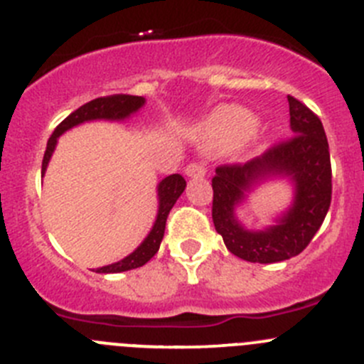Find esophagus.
<instances>
[{"instance_id": "1", "label": "esophagus", "mask_w": 364, "mask_h": 364, "mask_svg": "<svg viewBox=\"0 0 364 364\" xmlns=\"http://www.w3.org/2000/svg\"><path fill=\"white\" fill-rule=\"evenodd\" d=\"M185 172L188 178H204L206 176V167L200 161H192V164L186 165Z\"/></svg>"}]
</instances>
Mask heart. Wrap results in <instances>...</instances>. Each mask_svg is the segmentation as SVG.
Listing matches in <instances>:
<instances>
[{"mask_svg":"<svg viewBox=\"0 0 364 364\" xmlns=\"http://www.w3.org/2000/svg\"><path fill=\"white\" fill-rule=\"evenodd\" d=\"M257 121L250 112L242 108H225L213 117L210 144L215 147H229L242 142L256 129Z\"/></svg>","mask_w":364,"mask_h":364,"instance_id":"obj_1","label":"heart"}]
</instances>
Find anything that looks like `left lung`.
Listing matches in <instances>:
<instances>
[{"label": "left lung", "instance_id": "obj_1", "mask_svg": "<svg viewBox=\"0 0 364 364\" xmlns=\"http://www.w3.org/2000/svg\"><path fill=\"white\" fill-rule=\"evenodd\" d=\"M291 139L277 142L247 164L220 165L215 171V229L229 252L250 263H277L301 254L322 225L333 196L329 144L318 115L288 96ZM288 177L296 186L294 204L276 226L249 232L237 222L234 208L267 178Z\"/></svg>", "mask_w": 364, "mask_h": 364}]
</instances>
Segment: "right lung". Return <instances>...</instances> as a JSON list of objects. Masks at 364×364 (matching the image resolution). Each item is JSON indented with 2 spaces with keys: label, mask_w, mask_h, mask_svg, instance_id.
<instances>
[{
  "label": "right lung",
  "mask_w": 364,
  "mask_h": 364,
  "mask_svg": "<svg viewBox=\"0 0 364 364\" xmlns=\"http://www.w3.org/2000/svg\"><path fill=\"white\" fill-rule=\"evenodd\" d=\"M146 100L140 96H129V94H115V96H107V97H97V100L88 101L83 107H80L77 110H74L69 117L63 119L58 126L55 128L53 135L49 136L48 147H46L44 160H42V176H44L46 167L49 164V158H51L53 151L56 147V140L62 133H65L67 129L74 128L77 124H83L87 121H124L129 115L139 112L144 107ZM186 181L183 176L172 174L167 176L165 179H161L160 185H158V215L156 220H154L153 229L147 235V238L133 250L129 256H126L124 259L117 261V263L107 264V267L97 268V274H119V272L133 270V268H139L142 264H146L154 254L160 249L161 238H164L165 232V224H167V217L171 213L172 206L176 204V200L179 199V196L185 190Z\"/></svg>",
  "instance_id": "right-lung-1"
}]
</instances>
